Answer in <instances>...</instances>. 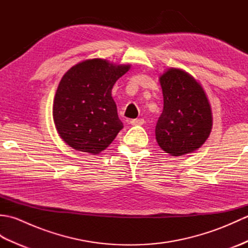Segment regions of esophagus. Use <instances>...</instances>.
Masks as SVG:
<instances>
[{"label":"esophagus","mask_w":248,"mask_h":248,"mask_svg":"<svg viewBox=\"0 0 248 248\" xmlns=\"http://www.w3.org/2000/svg\"><path fill=\"white\" fill-rule=\"evenodd\" d=\"M130 124L132 125H141L145 124V120L144 119H132L130 121Z\"/></svg>","instance_id":"1"}]
</instances>
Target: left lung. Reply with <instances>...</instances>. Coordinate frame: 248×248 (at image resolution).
I'll return each instance as SVG.
<instances>
[{
	"instance_id": "8db88e82",
	"label": "left lung",
	"mask_w": 248,
	"mask_h": 248,
	"mask_svg": "<svg viewBox=\"0 0 248 248\" xmlns=\"http://www.w3.org/2000/svg\"><path fill=\"white\" fill-rule=\"evenodd\" d=\"M164 107L155 125L157 144L172 156L198 150L212 130V110L196 78L178 68L159 78Z\"/></svg>"
}]
</instances>
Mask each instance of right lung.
<instances>
[{
	"label": "right lung",
	"mask_w": 248,
	"mask_h": 248,
	"mask_svg": "<svg viewBox=\"0 0 248 248\" xmlns=\"http://www.w3.org/2000/svg\"><path fill=\"white\" fill-rule=\"evenodd\" d=\"M130 68L93 59L78 62L62 76L53 101V120L68 146L96 155L115 140L124 124L112 88Z\"/></svg>",
	"instance_id": "1"
}]
</instances>
